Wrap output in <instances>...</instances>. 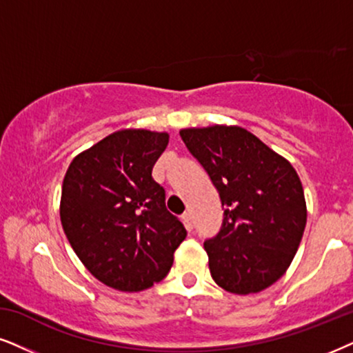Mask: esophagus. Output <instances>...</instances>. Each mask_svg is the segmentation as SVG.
I'll list each match as a JSON object with an SVG mask.
<instances>
[{
	"instance_id": "esophagus-1",
	"label": "esophagus",
	"mask_w": 353,
	"mask_h": 353,
	"mask_svg": "<svg viewBox=\"0 0 353 353\" xmlns=\"http://www.w3.org/2000/svg\"><path fill=\"white\" fill-rule=\"evenodd\" d=\"M182 221H184L187 230H189V231L194 230V221H192V215L189 212H185L184 215H182Z\"/></svg>"
}]
</instances>
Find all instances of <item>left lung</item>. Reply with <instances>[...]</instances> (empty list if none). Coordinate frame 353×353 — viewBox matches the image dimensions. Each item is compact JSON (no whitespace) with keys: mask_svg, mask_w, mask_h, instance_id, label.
Masks as SVG:
<instances>
[{"mask_svg":"<svg viewBox=\"0 0 353 353\" xmlns=\"http://www.w3.org/2000/svg\"><path fill=\"white\" fill-rule=\"evenodd\" d=\"M181 138L202 164L225 207L220 233L203 243L210 274L236 295L270 287L292 264L306 226L300 177L246 128H184Z\"/></svg>","mask_w":353,"mask_h":353,"instance_id":"left-lung-1","label":"left lung"}]
</instances>
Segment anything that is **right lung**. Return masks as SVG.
<instances>
[{"label": "right lung", "mask_w": 353, "mask_h": 353, "mask_svg": "<svg viewBox=\"0 0 353 353\" xmlns=\"http://www.w3.org/2000/svg\"><path fill=\"white\" fill-rule=\"evenodd\" d=\"M166 132L128 128L79 153L61 185L60 220L84 267L107 287L141 292L161 282L185 239L151 176Z\"/></svg>", "instance_id": "add662e5"}]
</instances>
